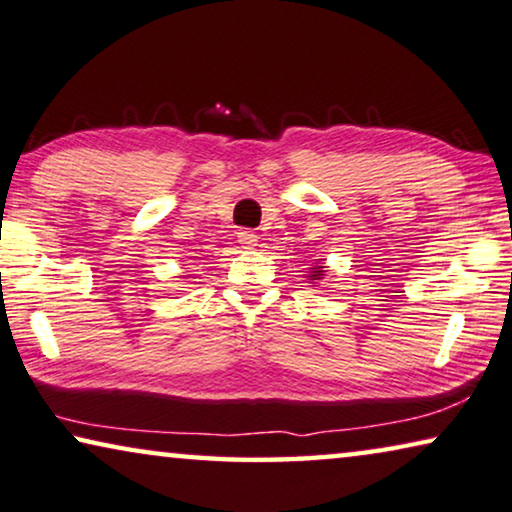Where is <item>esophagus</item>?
Here are the masks:
<instances>
[{"mask_svg":"<svg viewBox=\"0 0 512 512\" xmlns=\"http://www.w3.org/2000/svg\"><path fill=\"white\" fill-rule=\"evenodd\" d=\"M236 239H239L241 248H255L257 246V234L253 230H239L236 232Z\"/></svg>","mask_w":512,"mask_h":512,"instance_id":"esophagus-1","label":"esophagus"}]
</instances>
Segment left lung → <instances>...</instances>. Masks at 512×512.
I'll return each mask as SVG.
<instances>
[{"label":"left lung","mask_w":512,"mask_h":512,"mask_svg":"<svg viewBox=\"0 0 512 512\" xmlns=\"http://www.w3.org/2000/svg\"><path fill=\"white\" fill-rule=\"evenodd\" d=\"M324 269H326V266H322V264H317V266H312V271H310V280L312 282H319V280H322L324 278Z\"/></svg>","instance_id":"8db88e82"}]
</instances>
